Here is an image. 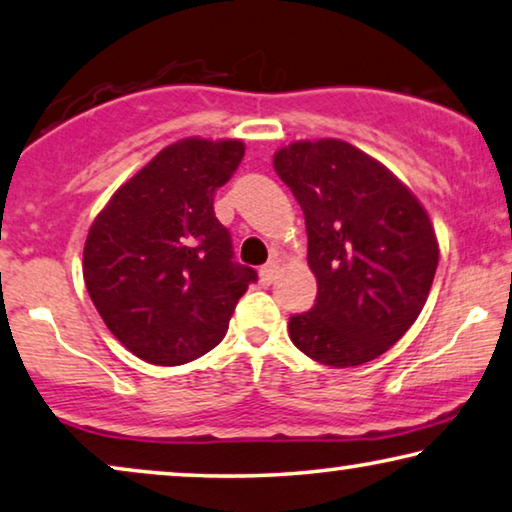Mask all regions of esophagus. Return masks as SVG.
Instances as JSON below:
<instances>
[{"instance_id": "obj_1", "label": "esophagus", "mask_w": 512, "mask_h": 512, "mask_svg": "<svg viewBox=\"0 0 512 512\" xmlns=\"http://www.w3.org/2000/svg\"><path fill=\"white\" fill-rule=\"evenodd\" d=\"M278 276V264L276 262H269L264 264L262 269H259V280H262V285H271L273 280Z\"/></svg>"}]
</instances>
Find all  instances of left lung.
Listing matches in <instances>:
<instances>
[{"mask_svg": "<svg viewBox=\"0 0 512 512\" xmlns=\"http://www.w3.org/2000/svg\"><path fill=\"white\" fill-rule=\"evenodd\" d=\"M273 169L306 218L318 297L290 318L315 362L345 369L390 350L420 315L438 266L431 220L390 169L338 139L297 141Z\"/></svg>", "mask_w": 512, "mask_h": 512, "instance_id": "obj_1", "label": "left lung"}]
</instances>
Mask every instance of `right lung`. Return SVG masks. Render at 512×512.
Masks as SVG:
<instances>
[{
	"label": "right lung",
	"mask_w": 512,
	"mask_h": 512,
	"mask_svg": "<svg viewBox=\"0 0 512 512\" xmlns=\"http://www.w3.org/2000/svg\"><path fill=\"white\" fill-rule=\"evenodd\" d=\"M243 141H176L118 187L92 222L83 278L111 334L143 362L178 366L213 350L257 271L234 262L213 197Z\"/></svg>",
	"instance_id": "add662e5"
}]
</instances>
